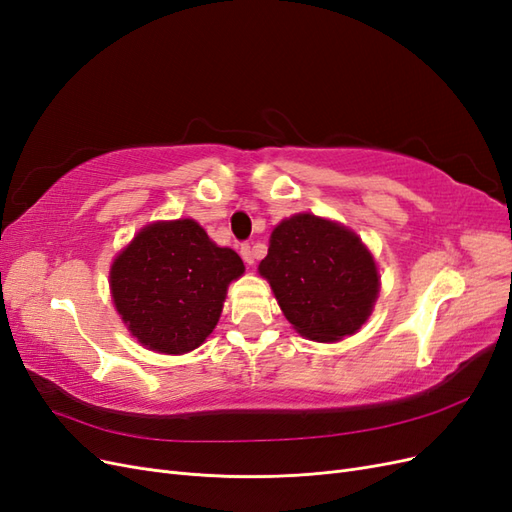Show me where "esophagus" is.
Returning <instances> with one entry per match:
<instances>
[{"label": "esophagus", "instance_id": "1", "mask_svg": "<svg viewBox=\"0 0 512 512\" xmlns=\"http://www.w3.org/2000/svg\"><path fill=\"white\" fill-rule=\"evenodd\" d=\"M241 258L247 262V265H254V250H252L250 243L241 245Z\"/></svg>", "mask_w": 512, "mask_h": 512}]
</instances>
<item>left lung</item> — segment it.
<instances>
[{"label":"left lung","instance_id":"obj_1","mask_svg":"<svg viewBox=\"0 0 512 512\" xmlns=\"http://www.w3.org/2000/svg\"><path fill=\"white\" fill-rule=\"evenodd\" d=\"M258 273L286 320L314 342H339L359 331L380 292L376 260L359 235L312 213L273 228Z\"/></svg>","mask_w":512,"mask_h":512}]
</instances>
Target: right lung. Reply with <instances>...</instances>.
Wrapping results in <instances>:
<instances>
[{"instance_id": "add662e5", "label": "right lung", "mask_w": 512, "mask_h": 512, "mask_svg": "<svg viewBox=\"0 0 512 512\" xmlns=\"http://www.w3.org/2000/svg\"><path fill=\"white\" fill-rule=\"evenodd\" d=\"M245 271L230 247L185 218L153 222L111 267V294L136 342L162 354L198 348L220 320L226 290Z\"/></svg>"}]
</instances>
